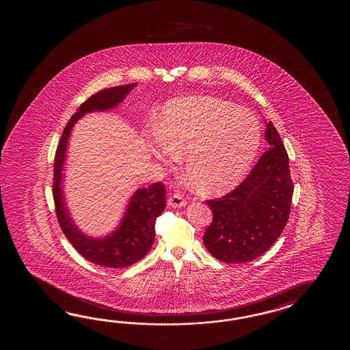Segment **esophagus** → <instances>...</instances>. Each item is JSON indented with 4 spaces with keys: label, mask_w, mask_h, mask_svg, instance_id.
<instances>
[{
    "label": "esophagus",
    "mask_w": 350,
    "mask_h": 350,
    "mask_svg": "<svg viewBox=\"0 0 350 350\" xmlns=\"http://www.w3.org/2000/svg\"><path fill=\"white\" fill-rule=\"evenodd\" d=\"M167 204H169V206H172V208H181V206H185L186 200L181 193H175L169 198Z\"/></svg>",
    "instance_id": "34e87169"
}]
</instances>
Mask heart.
<instances>
[{"label": "heart", "instance_id": "b5f03b06", "mask_svg": "<svg viewBox=\"0 0 350 350\" xmlns=\"http://www.w3.org/2000/svg\"><path fill=\"white\" fill-rule=\"evenodd\" d=\"M260 144L253 113L214 97H185L165 105L150 150L165 164L186 155L190 185L200 193H221L245 178Z\"/></svg>", "mask_w": 350, "mask_h": 350}]
</instances>
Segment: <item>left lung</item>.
<instances>
[{
	"instance_id": "left-lung-1",
	"label": "left lung",
	"mask_w": 350,
	"mask_h": 350,
	"mask_svg": "<svg viewBox=\"0 0 350 350\" xmlns=\"http://www.w3.org/2000/svg\"><path fill=\"white\" fill-rule=\"evenodd\" d=\"M268 151L240 185L220 199L206 200L213 221L204 245L217 260L241 264L268 252L291 215L294 186L289 157L271 121L267 124Z\"/></svg>"
}]
</instances>
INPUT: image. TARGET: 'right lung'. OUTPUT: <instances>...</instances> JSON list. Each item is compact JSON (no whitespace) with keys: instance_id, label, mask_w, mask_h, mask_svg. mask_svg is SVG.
<instances>
[{"instance_id":"add662e5","label":"right lung","mask_w":350,"mask_h":350,"mask_svg":"<svg viewBox=\"0 0 350 350\" xmlns=\"http://www.w3.org/2000/svg\"><path fill=\"white\" fill-rule=\"evenodd\" d=\"M135 86L136 83H129L101 90L88 98L67 122L55 155L53 193L61 230L86 260L106 268H125L142 260L149 253L155 239L157 217L164 211L166 205L165 185L163 183H154L149 187L136 190L119 228L106 238L94 239L82 234L68 215L61 186L62 166L75 122L88 112L105 111L118 106Z\"/></svg>"}]
</instances>
